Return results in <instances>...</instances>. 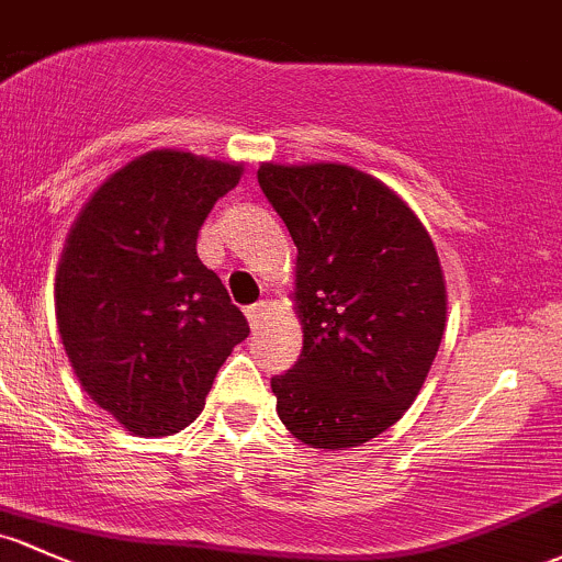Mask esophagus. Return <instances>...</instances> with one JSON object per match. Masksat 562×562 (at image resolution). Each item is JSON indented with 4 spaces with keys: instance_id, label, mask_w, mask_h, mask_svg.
<instances>
[{
    "instance_id": "obj_1",
    "label": "esophagus",
    "mask_w": 562,
    "mask_h": 562,
    "mask_svg": "<svg viewBox=\"0 0 562 562\" xmlns=\"http://www.w3.org/2000/svg\"><path fill=\"white\" fill-rule=\"evenodd\" d=\"M268 311H270V305L265 303V300H259V303H255V305H249V307H246V318H249V324H251V327H257V324L262 322V318H265V313H268Z\"/></svg>"
}]
</instances>
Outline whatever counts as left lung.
Returning a JSON list of instances; mask_svg holds the SVG:
<instances>
[{"instance_id": "left-lung-1", "label": "left lung", "mask_w": 562, "mask_h": 562, "mask_svg": "<svg viewBox=\"0 0 562 562\" xmlns=\"http://www.w3.org/2000/svg\"><path fill=\"white\" fill-rule=\"evenodd\" d=\"M297 246V364L270 380L289 434L311 448L370 442L415 402L448 322L424 222L391 187L342 162L257 171Z\"/></svg>"}]
</instances>
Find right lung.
Returning <instances> with one entry per match:
<instances>
[{
  "label": "right lung",
  "mask_w": 562,
  "mask_h": 562,
  "mask_svg": "<svg viewBox=\"0 0 562 562\" xmlns=\"http://www.w3.org/2000/svg\"><path fill=\"white\" fill-rule=\"evenodd\" d=\"M244 162L153 149L114 171L77 214L56 270L58 331L86 394L136 437L201 415L225 359L249 337L198 231Z\"/></svg>",
  "instance_id": "1"
}]
</instances>
